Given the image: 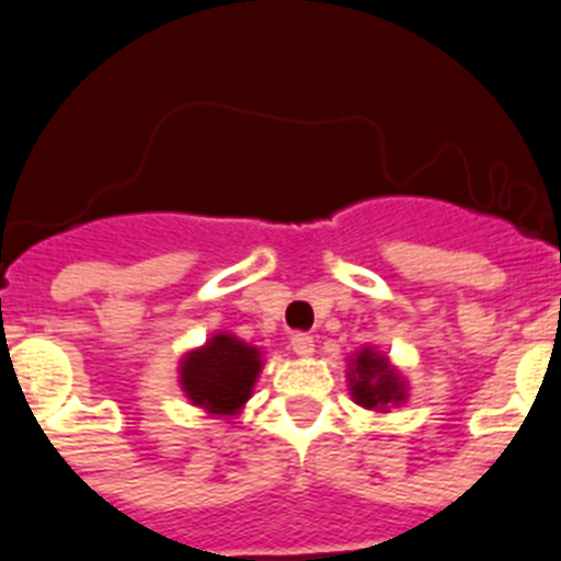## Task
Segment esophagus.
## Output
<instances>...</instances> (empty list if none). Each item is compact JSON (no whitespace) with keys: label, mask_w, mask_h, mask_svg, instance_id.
<instances>
[{"label":"esophagus","mask_w":561,"mask_h":561,"mask_svg":"<svg viewBox=\"0 0 561 561\" xmlns=\"http://www.w3.org/2000/svg\"><path fill=\"white\" fill-rule=\"evenodd\" d=\"M291 351H295L297 356H311L314 354V336L304 334V331L291 334Z\"/></svg>","instance_id":"esophagus-1"}]
</instances>
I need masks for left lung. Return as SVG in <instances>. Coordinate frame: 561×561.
<instances>
[{"label":"left lung","instance_id":"left-lung-1","mask_svg":"<svg viewBox=\"0 0 561 561\" xmlns=\"http://www.w3.org/2000/svg\"><path fill=\"white\" fill-rule=\"evenodd\" d=\"M351 396L356 404L368 410H381L388 404L404 401V385L390 368V362L381 354H374L370 348L359 351L354 356V368H351Z\"/></svg>","mask_w":561,"mask_h":561}]
</instances>
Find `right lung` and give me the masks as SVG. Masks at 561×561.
Instances as JSON below:
<instances>
[{
    "instance_id": "right-lung-1",
    "label": "right lung",
    "mask_w": 561,
    "mask_h": 561,
    "mask_svg": "<svg viewBox=\"0 0 561 561\" xmlns=\"http://www.w3.org/2000/svg\"><path fill=\"white\" fill-rule=\"evenodd\" d=\"M261 354L230 334H216L182 359L180 381L193 404L213 415H236L252 396Z\"/></svg>"
}]
</instances>
